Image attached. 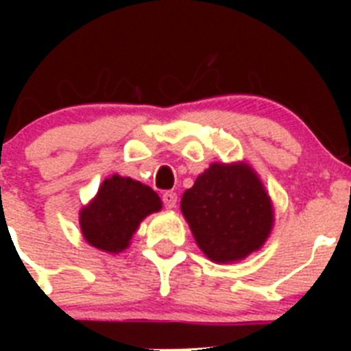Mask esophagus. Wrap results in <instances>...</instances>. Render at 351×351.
<instances>
[{
  "instance_id": "1",
  "label": "esophagus",
  "mask_w": 351,
  "mask_h": 351,
  "mask_svg": "<svg viewBox=\"0 0 351 351\" xmlns=\"http://www.w3.org/2000/svg\"><path fill=\"white\" fill-rule=\"evenodd\" d=\"M161 198H163V204H165L167 209H173V207L178 206V195L173 193V191H165Z\"/></svg>"
}]
</instances>
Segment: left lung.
Returning a JSON list of instances; mask_svg holds the SVG:
<instances>
[{"mask_svg": "<svg viewBox=\"0 0 351 351\" xmlns=\"http://www.w3.org/2000/svg\"><path fill=\"white\" fill-rule=\"evenodd\" d=\"M198 247L213 262L246 258L267 241L274 223L271 197L247 163H213L181 198Z\"/></svg>", "mask_w": 351, "mask_h": 351, "instance_id": "left-lung-1", "label": "left lung"}]
</instances>
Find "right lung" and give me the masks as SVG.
<instances>
[{
  "label": "right lung",
  "mask_w": 351,
  "mask_h": 351,
  "mask_svg": "<svg viewBox=\"0 0 351 351\" xmlns=\"http://www.w3.org/2000/svg\"><path fill=\"white\" fill-rule=\"evenodd\" d=\"M160 209L156 191L132 178L114 173L101 182L96 197L80 210V230L93 247L119 253L130 246L142 219Z\"/></svg>",
  "instance_id": "right-lung-1"
}]
</instances>
